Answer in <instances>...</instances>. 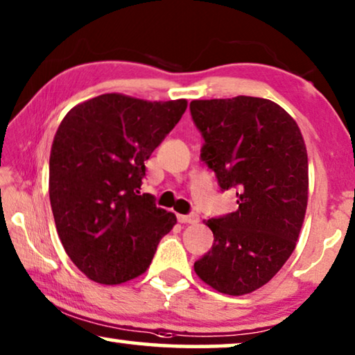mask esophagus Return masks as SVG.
Segmentation results:
<instances>
[{
  "label": "esophagus",
  "instance_id": "obj_1",
  "mask_svg": "<svg viewBox=\"0 0 355 355\" xmlns=\"http://www.w3.org/2000/svg\"><path fill=\"white\" fill-rule=\"evenodd\" d=\"M178 220L182 224H197L200 220V216L195 214V213H190V214H178Z\"/></svg>",
  "mask_w": 355,
  "mask_h": 355
}]
</instances>
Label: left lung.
<instances>
[{
  "mask_svg": "<svg viewBox=\"0 0 355 355\" xmlns=\"http://www.w3.org/2000/svg\"><path fill=\"white\" fill-rule=\"evenodd\" d=\"M203 137L200 160L237 211L208 219L214 235L193 269L205 284L240 296L266 285L290 258L307 207V152L296 121L261 97L190 102Z\"/></svg>",
  "mask_w": 355,
  "mask_h": 355,
  "instance_id": "1",
  "label": "left lung"
}]
</instances>
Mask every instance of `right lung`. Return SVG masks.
Wrapping results in <instances>:
<instances>
[{
	"mask_svg": "<svg viewBox=\"0 0 355 355\" xmlns=\"http://www.w3.org/2000/svg\"><path fill=\"white\" fill-rule=\"evenodd\" d=\"M187 101L102 94L76 105L54 136L49 198L59 239L88 279L116 285L141 275L176 216L142 193L152 152Z\"/></svg>",
	"mask_w": 355,
	"mask_h": 355,
	"instance_id": "right-lung-1",
	"label": "right lung"
}]
</instances>
